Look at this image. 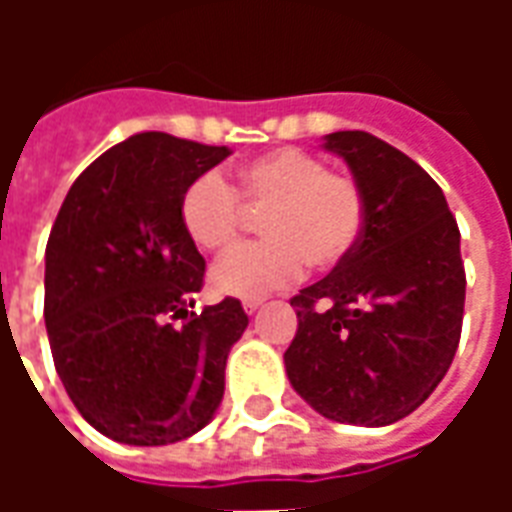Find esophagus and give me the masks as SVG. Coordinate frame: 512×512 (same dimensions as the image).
Instances as JSON below:
<instances>
[{"instance_id":"obj_1","label":"esophagus","mask_w":512,"mask_h":512,"mask_svg":"<svg viewBox=\"0 0 512 512\" xmlns=\"http://www.w3.org/2000/svg\"><path fill=\"white\" fill-rule=\"evenodd\" d=\"M260 307H263V301H260V299H249V301H244V312H249V315H252V312L260 310Z\"/></svg>"}]
</instances>
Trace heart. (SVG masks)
I'll return each instance as SVG.
<instances>
[{
    "mask_svg": "<svg viewBox=\"0 0 512 512\" xmlns=\"http://www.w3.org/2000/svg\"><path fill=\"white\" fill-rule=\"evenodd\" d=\"M246 202L268 208L266 238L233 246L216 260V293L260 299L301 279L307 263L332 268L351 255L367 219L365 191L345 172H329L321 158L285 147L238 169ZM244 198L219 169L191 180L180 197V222L202 249H222L244 222Z\"/></svg>",
    "mask_w": 512,
    "mask_h": 512,
    "instance_id": "1",
    "label": "heart"
}]
</instances>
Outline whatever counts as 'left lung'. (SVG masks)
<instances>
[{"instance_id": "left-lung-1", "label": "left lung", "mask_w": 512, "mask_h": 512, "mask_svg": "<svg viewBox=\"0 0 512 512\" xmlns=\"http://www.w3.org/2000/svg\"><path fill=\"white\" fill-rule=\"evenodd\" d=\"M323 139L359 180L367 219L354 252L290 299L299 329L285 370L326 419L381 428L422 406L458 351L461 233L439 183L406 153L367 131Z\"/></svg>"}]
</instances>
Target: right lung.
<instances>
[{"mask_svg":"<svg viewBox=\"0 0 512 512\" xmlns=\"http://www.w3.org/2000/svg\"><path fill=\"white\" fill-rule=\"evenodd\" d=\"M230 156L161 131L128 136L73 180L46 244L43 318L73 406L136 447L189 439L216 414L238 299L194 312L205 260L183 222L191 180Z\"/></svg>","mask_w":512,"mask_h":512,"instance_id":"add662e5","label":"right lung"}]
</instances>
